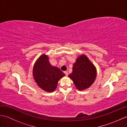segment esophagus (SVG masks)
Listing matches in <instances>:
<instances>
[{
	"mask_svg": "<svg viewBox=\"0 0 127 127\" xmlns=\"http://www.w3.org/2000/svg\"><path fill=\"white\" fill-rule=\"evenodd\" d=\"M64 72V74H65L66 76H68V71H65Z\"/></svg>",
	"mask_w": 127,
	"mask_h": 127,
	"instance_id": "obj_1",
	"label": "esophagus"
}]
</instances>
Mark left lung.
<instances>
[{
	"instance_id": "8db88e82",
	"label": "left lung",
	"mask_w": 127,
	"mask_h": 127,
	"mask_svg": "<svg viewBox=\"0 0 127 127\" xmlns=\"http://www.w3.org/2000/svg\"><path fill=\"white\" fill-rule=\"evenodd\" d=\"M96 76L95 66L85 55L76 59L72 67V72L69 77L72 80L78 90L87 89L94 83Z\"/></svg>"
}]
</instances>
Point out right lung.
I'll return each mask as SVG.
<instances>
[{
  "label": "right lung",
  "instance_id": "right-lung-1",
  "mask_svg": "<svg viewBox=\"0 0 127 127\" xmlns=\"http://www.w3.org/2000/svg\"><path fill=\"white\" fill-rule=\"evenodd\" d=\"M33 75L37 86L48 92L55 91L58 81L65 76L57 67L51 65L48 56L46 55H41L35 62Z\"/></svg>",
  "mask_w": 127,
  "mask_h": 127
}]
</instances>
